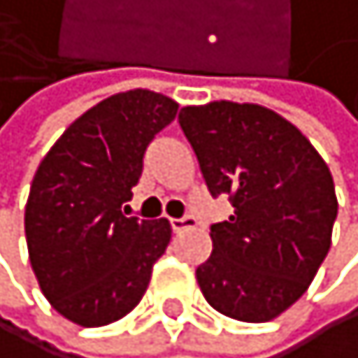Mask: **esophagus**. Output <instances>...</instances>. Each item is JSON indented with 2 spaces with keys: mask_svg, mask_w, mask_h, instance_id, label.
<instances>
[{
  "mask_svg": "<svg viewBox=\"0 0 358 358\" xmlns=\"http://www.w3.org/2000/svg\"><path fill=\"white\" fill-rule=\"evenodd\" d=\"M170 225H172L174 232H184V230H190V227H195L197 223H195V218L190 216V213H186V216H181V218H172Z\"/></svg>",
  "mask_w": 358,
  "mask_h": 358,
  "instance_id": "34e87169",
  "label": "esophagus"
}]
</instances>
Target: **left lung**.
I'll return each instance as SVG.
<instances>
[{
    "label": "left lung",
    "mask_w": 358,
    "mask_h": 358,
    "mask_svg": "<svg viewBox=\"0 0 358 358\" xmlns=\"http://www.w3.org/2000/svg\"><path fill=\"white\" fill-rule=\"evenodd\" d=\"M179 126L209 193L234 207L211 225L213 250L197 266V285L232 320L278 317L331 248L338 200L324 158L294 124L255 103L181 108Z\"/></svg>",
    "instance_id": "obj_1"
}]
</instances>
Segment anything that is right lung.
I'll list each match as a JSON object with an SVG mask.
<instances>
[{"instance_id": "1", "label": "right lung", "mask_w": 358, "mask_h": 358, "mask_svg": "<svg viewBox=\"0 0 358 358\" xmlns=\"http://www.w3.org/2000/svg\"><path fill=\"white\" fill-rule=\"evenodd\" d=\"M177 110L149 89L110 96L66 128L34 174L24 207L31 269L52 308L80 327L128 315L168 248V220L126 216L124 204L149 142Z\"/></svg>"}]
</instances>
